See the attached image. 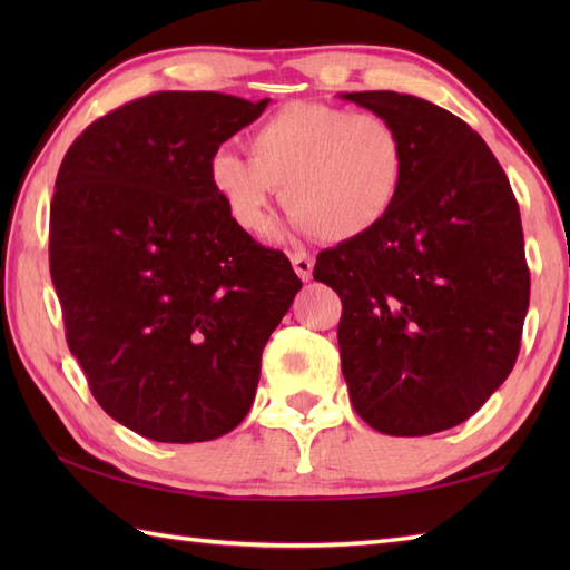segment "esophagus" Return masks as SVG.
<instances>
[{
    "instance_id": "34e87169",
    "label": "esophagus",
    "mask_w": 570,
    "mask_h": 570,
    "mask_svg": "<svg viewBox=\"0 0 570 570\" xmlns=\"http://www.w3.org/2000/svg\"><path fill=\"white\" fill-rule=\"evenodd\" d=\"M292 264H294V272L304 278V282H308V278L313 276V264H316V259H313L306 252H294Z\"/></svg>"
}]
</instances>
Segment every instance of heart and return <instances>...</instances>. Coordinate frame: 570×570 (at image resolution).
I'll list each match as a JSON object with an SVG mask.
<instances>
[{"instance_id": "heart-1", "label": "heart", "mask_w": 570, "mask_h": 570, "mask_svg": "<svg viewBox=\"0 0 570 570\" xmlns=\"http://www.w3.org/2000/svg\"><path fill=\"white\" fill-rule=\"evenodd\" d=\"M247 149L249 156L217 151L208 180L233 223L249 235L269 225L272 198L282 186L296 229L328 242L355 239L392 213L404 184V139L377 112L292 102L252 129Z\"/></svg>"}]
</instances>
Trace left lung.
Instances as JSON below:
<instances>
[{"label": "left lung", "instance_id": "obj_1", "mask_svg": "<svg viewBox=\"0 0 570 570\" xmlns=\"http://www.w3.org/2000/svg\"><path fill=\"white\" fill-rule=\"evenodd\" d=\"M390 119L406 168L392 213L323 249L313 278L343 301V377L360 419L429 435L470 419L510 377L529 308L519 205L478 131L429 100L345 92Z\"/></svg>", "mask_w": 570, "mask_h": 570}]
</instances>
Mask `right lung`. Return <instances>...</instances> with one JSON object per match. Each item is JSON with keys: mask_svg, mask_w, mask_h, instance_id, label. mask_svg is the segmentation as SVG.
<instances>
[{"mask_svg": "<svg viewBox=\"0 0 570 570\" xmlns=\"http://www.w3.org/2000/svg\"><path fill=\"white\" fill-rule=\"evenodd\" d=\"M266 105L151 92L95 119L58 168L48 262L66 341L98 404L144 439L233 431L301 288L208 180L220 144Z\"/></svg>", "mask_w": 570, "mask_h": 570, "instance_id": "add662e5", "label": "right lung"}]
</instances>
